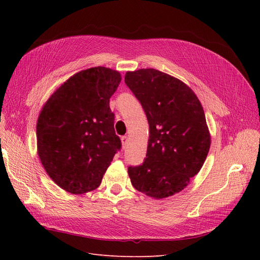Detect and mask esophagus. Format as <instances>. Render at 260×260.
Segmentation results:
<instances>
[{"label":"esophagus","instance_id":"obj_1","mask_svg":"<svg viewBox=\"0 0 260 260\" xmlns=\"http://www.w3.org/2000/svg\"><path fill=\"white\" fill-rule=\"evenodd\" d=\"M121 143H122V147L124 148L125 145L128 144V137H125V136L121 137Z\"/></svg>","mask_w":260,"mask_h":260}]
</instances>
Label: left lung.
I'll list each match as a JSON object with an SVG mask.
<instances>
[{
  "instance_id": "obj_1",
  "label": "left lung",
  "mask_w": 260,
  "mask_h": 260,
  "mask_svg": "<svg viewBox=\"0 0 260 260\" xmlns=\"http://www.w3.org/2000/svg\"><path fill=\"white\" fill-rule=\"evenodd\" d=\"M124 82L142 105L149 138L143 164L129 167L131 183L156 200L182 191L210 147L202 104L181 80L153 68L128 72Z\"/></svg>"
}]
</instances>
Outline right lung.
I'll return each mask as SVG.
<instances>
[{
	"instance_id": "1",
	"label": "right lung",
	"mask_w": 260,
	"mask_h": 260,
	"mask_svg": "<svg viewBox=\"0 0 260 260\" xmlns=\"http://www.w3.org/2000/svg\"><path fill=\"white\" fill-rule=\"evenodd\" d=\"M120 81L116 70L92 67L70 77L44 104L37 122L38 155L62 190H95L121 148L109 107Z\"/></svg>"
}]
</instances>
